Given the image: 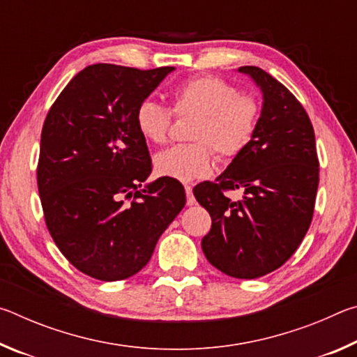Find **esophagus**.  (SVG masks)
Returning a JSON list of instances; mask_svg holds the SVG:
<instances>
[{
  "label": "esophagus",
  "instance_id": "34e87169",
  "mask_svg": "<svg viewBox=\"0 0 357 357\" xmlns=\"http://www.w3.org/2000/svg\"><path fill=\"white\" fill-rule=\"evenodd\" d=\"M184 189H185V195H187V204H189V206H192V204H195V197H193L192 185L185 184Z\"/></svg>",
  "mask_w": 357,
  "mask_h": 357
}]
</instances>
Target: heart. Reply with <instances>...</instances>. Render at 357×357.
Returning <instances> with one entry per match:
<instances>
[{"mask_svg":"<svg viewBox=\"0 0 357 357\" xmlns=\"http://www.w3.org/2000/svg\"><path fill=\"white\" fill-rule=\"evenodd\" d=\"M173 114H197L189 138L155 155L160 176L193 181L208 176L214 151L222 160L236 159L249 148L259 126L261 104L257 96L239 91L217 75H197L179 83L173 91L172 110L153 99H143L135 110L137 130L144 140L162 144L170 135Z\"/></svg>","mask_w":357,"mask_h":357,"instance_id":"b5f03b06","label":"heart"}]
</instances>
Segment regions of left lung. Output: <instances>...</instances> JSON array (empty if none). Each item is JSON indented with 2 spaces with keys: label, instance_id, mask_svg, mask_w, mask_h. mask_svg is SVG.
I'll list each match as a JSON object with an SVG mask.
<instances>
[{
  "label": "left lung",
  "instance_id": "left-lung-1",
  "mask_svg": "<svg viewBox=\"0 0 357 357\" xmlns=\"http://www.w3.org/2000/svg\"><path fill=\"white\" fill-rule=\"evenodd\" d=\"M250 75L263 93L259 126L243 154L215 183L195 185L193 195L213 225L202 239L208 261L236 279H257L287 263L310 227L319 181L315 132L301 102L255 66ZM241 188L231 202L228 190Z\"/></svg>",
  "mask_w": 357,
  "mask_h": 357
}]
</instances>
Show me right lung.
<instances>
[{
  "mask_svg": "<svg viewBox=\"0 0 357 357\" xmlns=\"http://www.w3.org/2000/svg\"><path fill=\"white\" fill-rule=\"evenodd\" d=\"M173 69L88 66L44 121L38 189L45 225L69 263L98 280L142 271L185 204L173 178L140 189L153 164L135 110Z\"/></svg>",
  "mask_w": 357,
  "mask_h": 357,
  "instance_id": "1",
  "label": "right lung"
}]
</instances>
